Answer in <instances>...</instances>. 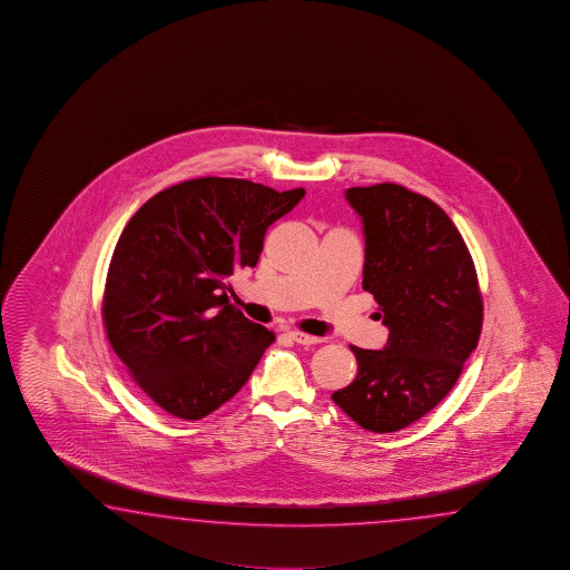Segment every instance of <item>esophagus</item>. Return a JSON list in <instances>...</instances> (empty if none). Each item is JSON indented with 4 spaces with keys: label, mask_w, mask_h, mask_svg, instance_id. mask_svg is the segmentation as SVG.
Returning <instances> with one entry per match:
<instances>
[{
    "label": "esophagus",
    "mask_w": 570,
    "mask_h": 570,
    "mask_svg": "<svg viewBox=\"0 0 570 570\" xmlns=\"http://www.w3.org/2000/svg\"><path fill=\"white\" fill-rule=\"evenodd\" d=\"M289 336L295 340L297 344H303V346H309V344H317V342H322L320 336H312V334H305V332H299V330H293V332H289Z\"/></svg>",
    "instance_id": "esophagus-1"
}]
</instances>
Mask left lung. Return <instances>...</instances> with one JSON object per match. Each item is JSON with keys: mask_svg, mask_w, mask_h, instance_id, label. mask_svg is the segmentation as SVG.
Listing matches in <instances>:
<instances>
[{"mask_svg": "<svg viewBox=\"0 0 570 570\" xmlns=\"http://www.w3.org/2000/svg\"><path fill=\"white\" fill-rule=\"evenodd\" d=\"M364 224V291L389 327L383 351L351 346L358 373L332 400L389 434L434 410L459 381L483 326L473 256L442 207L397 183L351 187Z\"/></svg>", "mask_w": 570, "mask_h": 570, "instance_id": "1", "label": "left lung"}]
</instances>
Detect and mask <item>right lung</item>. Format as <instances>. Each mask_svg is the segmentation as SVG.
I'll return each instance as SVG.
<instances>
[{"mask_svg":"<svg viewBox=\"0 0 570 570\" xmlns=\"http://www.w3.org/2000/svg\"><path fill=\"white\" fill-rule=\"evenodd\" d=\"M305 195L199 177L150 197L109 261L101 320L134 383L160 410L202 420L232 400L275 340L228 299L255 267L268 226Z\"/></svg>","mask_w":570,"mask_h":570,"instance_id":"obj_1","label":"right lung"}]
</instances>
